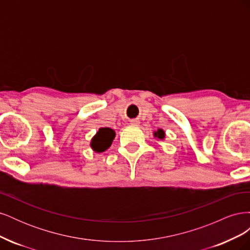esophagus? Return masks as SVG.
Listing matches in <instances>:
<instances>
[{
    "label": "esophagus",
    "mask_w": 250,
    "mask_h": 250,
    "mask_svg": "<svg viewBox=\"0 0 250 250\" xmlns=\"http://www.w3.org/2000/svg\"><path fill=\"white\" fill-rule=\"evenodd\" d=\"M130 124H131V125H134V126H137V125H139V124H140V121H139V120H137V119L131 120V121H130Z\"/></svg>",
    "instance_id": "34e87169"
}]
</instances>
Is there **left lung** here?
I'll return each mask as SVG.
<instances>
[{
  "label": "left lung",
  "instance_id": "1",
  "mask_svg": "<svg viewBox=\"0 0 250 250\" xmlns=\"http://www.w3.org/2000/svg\"><path fill=\"white\" fill-rule=\"evenodd\" d=\"M153 137L156 140H160V141H164L166 139V132L164 129H161V128H158L157 130H155L153 132Z\"/></svg>",
  "mask_w": 250,
  "mask_h": 250
}]
</instances>
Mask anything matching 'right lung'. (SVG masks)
Wrapping results in <instances>:
<instances>
[{"mask_svg":"<svg viewBox=\"0 0 250 250\" xmlns=\"http://www.w3.org/2000/svg\"><path fill=\"white\" fill-rule=\"evenodd\" d=\"M116 137V131L109 127L100 128L90 141L89 146L96 153H102L106 151Z\"/></svg>","mask_w":250,"mask_h":250,"instance_id":"right-lung-1","label":"right lung"}]
</instances>
